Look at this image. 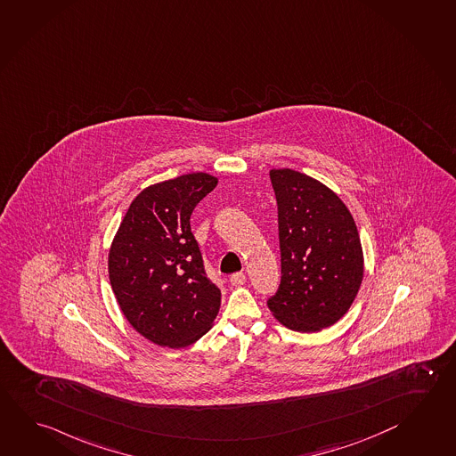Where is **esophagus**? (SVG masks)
Here are the masks:
<instances>
[{
    "label": "esophagus",
    "mask_w": 456,
    "mask_h": 456,
    "mask_svg": "<svg viewBox=\"0 0 456 456\" xmlns=\"http://www.w3.org/2000/svg\"><path fill=\"white\" fill-rule=\"evenodd\" d=\"M230 282H232V286H234V288H240V286H242V284H244V282H246V274H244V273L232 274V278H230Z\"/></svg>",
    "instance_id": "1"
}]
</instances>
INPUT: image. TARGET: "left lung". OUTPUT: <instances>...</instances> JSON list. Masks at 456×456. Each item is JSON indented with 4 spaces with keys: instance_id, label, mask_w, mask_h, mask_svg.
I'll list each match as a JSON object with an SVG mask.
<instances>
[{
    "instance_id": "left-lung-1",
    "label": "left lung",
    "mask_w": 456,
    "mask_h": 456,
    "mask_svg": "<svg viewBox=\"0 0 456 456\" xmlns=\"http://www.w3.org/2000/svg\"><path fill=\"white\" fill-rule=\"evenodd\" d=\"M278 204L281 284L268 300L288 330L323 331L354 304L363 280L355 220L326 184L290 168H272Z\"/></svg>"
}]
</instances>
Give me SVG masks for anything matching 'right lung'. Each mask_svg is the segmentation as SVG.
<instances>
[{"instance_id":"1","label":"right lung","mask_w":456,"mask_h":456,"mask_svg":"<svg viewBox=\"0 0 456 456\" xmlns=\"http://www.w3.org/2000/svg\"><path fill=\"white\" fill-rule=\"evenodd\" d=\"M218 178L196 172L133 199L109 248V280L125 318L156 346L188 347L214 326L222 294L191 232L194 208Z\"/></svg>"}]
</instances>
